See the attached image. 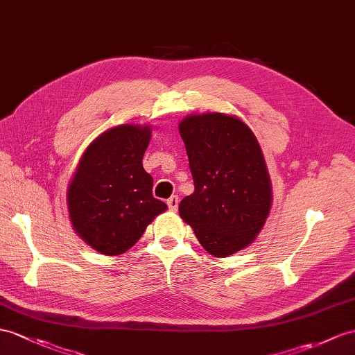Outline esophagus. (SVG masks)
<instances>
[{
  "mask_svg": "<svg viewBox=\"0 0 355 355\" xmlns=\"http://www.w3.org/2000/svg\"><path fill=\"white\" fill-rule=\"evenodd\" d=\"M167 205H168V209L170 211H176L178 206H179V197L178 196H171L168 200H167Z\"/></svg>",
  "mask_w": 355,
  "mask_h": 355,
  "instance_id": "obj_1",
  "label": "esophagus"
}]
</instances>
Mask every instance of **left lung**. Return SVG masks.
Instances as JSON below:
<instances>
[{
    "label": "left lung",
    "instance_id": "8db88e82",
    "mask_svg": "<svg viewBox=\"0 0 355 355\" xmlns=\"http://www.w3.org/2000/svg\"><path fill=\"white\" fill-rule=\"evenodd\" d=\"M194 193L179 205L198 243L215 257L248 247L265 226L272 187L261 146L247 123L224 112L180 120Z\"/></svg>",
    "mask_w": 355,
    "mask_h": 355
}]
</instances>
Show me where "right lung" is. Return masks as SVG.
I'll use <instances>...</instances> for the list:
<instances>
[{
	"label": "right lung",
	"instance_id": "right-lung-1",
	"mask_svg": "<svg viewBox=\"0 0 355 355\" xmlns=\"http://www.w3.org/2000/svg\"><path fill=\"white\" fill-rule=\"evenodd\" d=\"M152 135L149 125L108 129L87 146L69 182L66 202L75 233L107 256L137 244L146 227L167 211L152 196L153 179L143 168Z\"/></svg>",
	"mask_w": 355,
	"mask_h": 355
}]
</instances>
